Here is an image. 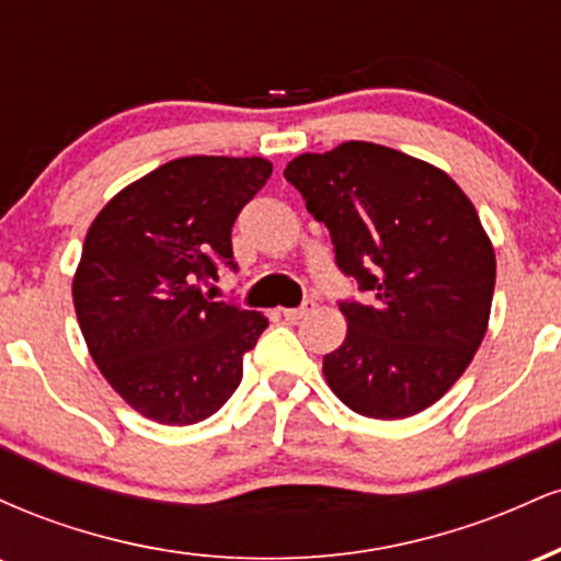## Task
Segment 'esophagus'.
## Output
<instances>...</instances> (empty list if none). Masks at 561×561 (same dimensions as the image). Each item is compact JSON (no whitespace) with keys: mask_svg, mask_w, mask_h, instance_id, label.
<instances>
[{"mask_svg":"<svg viewBox=\"0 0 561 561\" xmlns=\"http://www.w3.org/2000/svg\"><path fill=\"white\" fill-rule=\"evenodd\" d=\"M313 306H317V302L306 300L300 308H285V311H282V317H285L287 321H300L302 317H308V313L313 311Z\"/></svg>","mask_w":561,"mask_h":561,"instance_id":"34e87169","label":"esophagus"}]
</instances>
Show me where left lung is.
<instances>
[{"label":"left lung","instance_id":"obj_1","mask_svg":"<svg viewBox=\"0 0 561 561\" xmlns=\"http://www.w3.org/2000/svg\"><path fill=\"white\" fill-rule=\"evenodd\" d=\"M330 229L334 259L375 295L343 302V345L324 356L334 396L371 420H405L465 375L491 319L495 253L461 186L375 141L302 152L285 169Z\"/></svg>","mask_w":561,"mask_h":561}]
</instances>
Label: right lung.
I'll return each mask as SVG.
<instances>
[{"instance_id": "1", "label": "right lung", "mask_w": 561, "mask_h": 561, "mask_svg": "<svg viewBox=\"0 0 561 561\" xmlns=\"http://www.w3.org/2000/svg\"><path fill=\"white\" fill-rule=\"evenodd\" d=\"M272 176L266 158H176L96 214L73 274V306L96 369L147 420H208L242 379L268 319L199 285L234 268L231 224Z\"/></svg>"}]
</instances>
